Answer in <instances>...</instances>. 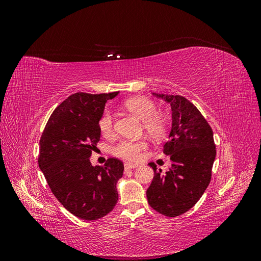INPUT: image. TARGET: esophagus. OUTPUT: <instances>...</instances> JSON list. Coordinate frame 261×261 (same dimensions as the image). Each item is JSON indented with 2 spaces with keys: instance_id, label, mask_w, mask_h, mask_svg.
Wrapping results in <instances>:
<instances>
[{
  "instance_id": "esophagus-1",
  "label": "esophagus",
  "mask_w": 261,
  "mask_h": 261,
  "mask_svg": "<svg viewBox=\"0 0 261 261\" xmlns=\"http://www.w3.org/2000/svg\"><path fill=\"white\" fill-rule=\"evenodd\" d=\"M137 167H138L137 164H132V163H125V164H124V169H125V171L133 170V169H135V168H137Z\"/></svg>"
}]
</instances>
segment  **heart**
Listing matches in <instances>:
<instances>
[{
  "mask_svg": "<svg viewBox=\"0 0 261 261\" xmlns=\"http://www.w3.org/2000/svg\"><path fill=\"white\" fill-rule=\"evenodd\" d=\"M126 109L143 120L145 132L153 138H162L169 128V121L163 114L158 113V106L153 100L138 96L127 99L124 102ZM98 126L102 136L111 137L114 134V116L110 109H106L99 117ZM147 148L145 140L128 141L122 140L112 148V153L127 161L139 159L141 151Z\"/></svg>",
  "mask_w": 261,
  "mask_h": 261,
  "instance_id": "heart-1",
  "label": "heart"
}]
</instances>
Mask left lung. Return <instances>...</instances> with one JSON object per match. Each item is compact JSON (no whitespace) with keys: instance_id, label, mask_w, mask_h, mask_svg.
<instances>
[{"instance_id":"obj_1","label":"left lung","mask_w":261,"mask_h":261,"mask_svg":"<svg viewBox=\"0 0 261 261\" xmlns=\"http://www.w3.org/2000/svg\"><path fill=\"white\" fill-rule=\"evenodd\" d=\"M153 94L171 105L172 128L163 152L173 163L165 174L149 163L154 176L147 199L152 209L174 218L193 208L208 187L216 145L210 125L191 101L181 96Z\"/></svg>"}]
</instances>
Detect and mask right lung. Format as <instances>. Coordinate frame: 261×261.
Returning <instances> with one entry per match:
<instances>
[{"label": "right lung", "instance_id": "obj_1", "mask_svg": "<svg viewBox=\"0 0 261 261\" xmlns=\"http://www.w3.org/2000/svg\"><path fill=\"white\" fill-rule=\"evenodd\" d=\"M117 94H70L54 110L40 138L38 163L51 192L63 207L87 221L107 216L118 199L123 162L109 158L102 167H92L89 160L100 140L99 117Z\"/></svg>", "mask_w": 261, "mask_h": 261}]
</instances>
